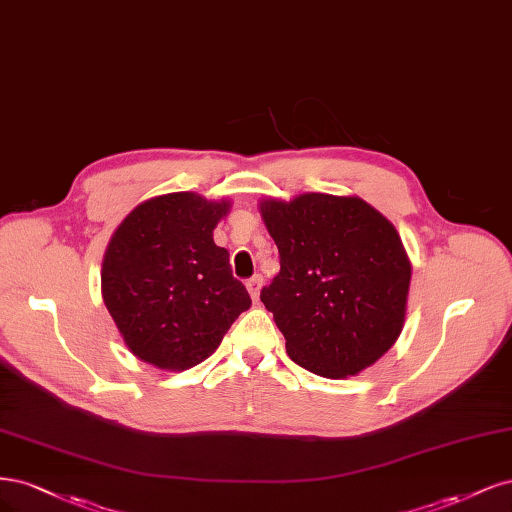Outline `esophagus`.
Segmentation results:
<instances>
[{
  "label": "esophagus",
  "instance_id": "esophagus-1",
  "mask_svg": "<svg viewBox=\"0 0 512 512\" xmlns=\"http://www.w3.org/2000/svg\"><path fill=\"white\" fill-rule=\"evenodd\" d=\"M261 285H263V278L259 274H255L253 278L246 280V289H249L253 302H259V291H261Z\"/></svg>",
  "mask_w": 512,
  "mask_h": 512
}]
</instances>
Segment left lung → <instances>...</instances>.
Instances as JSON below:
<instances>
[{"label": "left lung", "instance_id": "left-lung-1", "mask_svg": "<svg viewBox=\"0 0 512 512\" xmlns=\"http://www.w3.org/2000/svg\"><path fill=\"white\" fill-rule=\"evenodd\" d=\"M259 212L280 255L261 302L289 357L325 378L376 364L406 321L412 266L398 229L357 195L266 197Z\"/></svg>", "mask_w": 512, "mask_h": 512}]
</instances>
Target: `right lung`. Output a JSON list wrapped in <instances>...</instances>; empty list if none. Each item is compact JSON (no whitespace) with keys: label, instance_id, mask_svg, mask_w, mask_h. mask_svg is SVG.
Instances as JSON below:
<instances>
[{"label":"right lung","instance_id":"right-lung-1","mask_svg":"<svg viewBox=\"0 0 512 512\" xmlns=\"http://www.w3.org/2000/svg\"><path fill=\"white\" fill-rule=\"evenodd\" d=\"M232 202L193 191L140 202L106 246L102 298L127 349L159 370L183 372L219 349L251 295L212 240Z\"/></svg>","mask_w":512,"mask_h":512}]
</instances>
